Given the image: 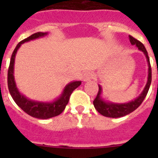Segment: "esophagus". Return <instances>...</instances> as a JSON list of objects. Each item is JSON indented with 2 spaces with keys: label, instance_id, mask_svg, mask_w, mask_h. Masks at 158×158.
Masks as SVG:
<instances>
[{
  "label": "esophagus",
  "instance_id": "34e87169",
  "mask_svg": "<svg viewBox=\"0 0 158 158\" xmlns=\"http://www.w3.org/2000/svg\"><path fill=\"white\" fill-rule=\"evenodd\" d=\"M94 74L93 72L91 71L86 72V73L84 74V82L90 81L91 79H94Z\"/></svg>",
  "mask_w": 158,
  "mask_h": 158
}]
</instances>
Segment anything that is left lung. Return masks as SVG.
<instances>
[{"label": "left lung", "mask_w": 158, "mask_h": 158, "mask_svg": "<svg viewBox=\"0 0 158 158\" xmlns=\"http://www.w3.org/2000/svg\"><path fill=\"white\" fill-rule=\"evenodd\" d=\"M130 38V42L132 45H135L138 48V49L143 52L146 59H147L148 66V81L145 85L144 89L143 90L139 96L136 98L135 100L130 101L129 102L125 103H115L112 102H106L104 99L102 98L101 94L102 93V89L100 84H98V93L97 95L96 98L94 99V107L101 115L106 116V117L110 118H118L122 117L125 115L133 112L134 110H136L144 100L145 97L147 95L148 89L150 88V84L152 82V69H151V64H150V60L148 52L146 48L143 46L142 43L139 41L133 38L132 36H129Z\"/></svg>", "instance_id": "obj_1"}]
</instances>
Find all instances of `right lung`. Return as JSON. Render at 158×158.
Listing matches in <instances>:
<instances>
[{
    "label": "right lung",
    "instance_id": "obj_1",
    "mask_svg": "<svg viewBox=\"0 0 158 158\" xmlns=\"http://www.w3.org/2000/svg\"><path fill=\"white\" fill-rule=\"evenodd\" d=\"M48 34V33L38 32L29 36L28 38L23 39V41H21L20 43L17 44L11 56L8 69V77H7L9 91L14 101L15 102V103L28 115L33 117L38 118V119H49V118L60 115L64 110V108L69 102V97L73 91L81 84V81H73L69 83L64 88L60 96L58 97L52 102H39L31 100L26 98L23 94L19 91L18 88L16 86L15 76H14V66H15V60L17 51L23 43L29 42L31 40H34L37 38H43Z\"/></svg>",
    "mask_w": 158,
    "mask_h": 158
}]
</instances>
